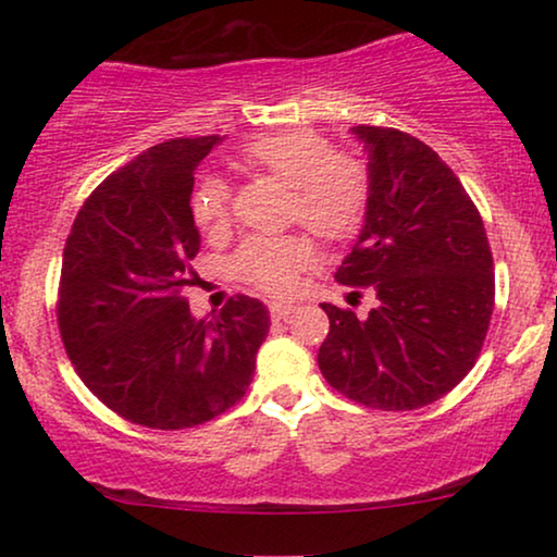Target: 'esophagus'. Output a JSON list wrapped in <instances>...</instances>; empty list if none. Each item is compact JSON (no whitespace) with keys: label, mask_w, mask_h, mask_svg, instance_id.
<instances>
[{"label":"esophagus","mask_w":557,"mask_h":557,"mask_svg":"<svg viewBox=\"0 0 557 557\" xmlns=\"http://www.w3.org/2000/svg\"><path fill=\"white\" fill-rule=\"evenodd\" d=\"M269 311H271V319L273 322H284V319H288L296 311L294 304H281V301H271L269 304Z\"/></svg>","instance_id":"1"}]
</instances>
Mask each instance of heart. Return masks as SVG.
<instances>
[{
	"label": "heart",
	"instance_id": "b5f03b06",
	"mask_svg": "<svg viewBox=\"0 0 557 557\" xmlns=\"http://www.w3.org/2000/svg\"><path fill=\"white\" fill-rule=\"evenodd\" d=\"M238 162L250 172L288 185V218L324 240H345L360 231L370 200V182L357 159L339 154L314 128H286L263 134L240 149ZM193 215L205 233H220L231 223V187L205 180L193 197ZM314 261L307 235H253L233 256V273L265 294L286 296L299 273Z\"/></svg>",
	"mask_w": 557,
	"mask_h": 557
}]
</instances>
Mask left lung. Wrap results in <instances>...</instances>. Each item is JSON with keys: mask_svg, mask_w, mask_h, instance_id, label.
<instances>
[{"mask_svg": "<svg viewBox=\"0 0 557 557\" xmlns=\"http://www.w3.org/2000/svg\"><path fill=\"white\" fill-rule=\"evenodd\" d=\"M368 151L364 225L334 273L368 317L322 304L330 334L319 370L334 391L380 410L444 398L482 352L494 309L490 240L459 177L429 144L398 128L355 126Z\"/></svg>", "mask_w": 557, "mask_h": 557, "instance_id": "left-lung-1", "label": "left lung"}]
</instances>
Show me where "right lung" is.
<instances>
[{
    "label": "right lung",
    "mask_w": 557,
    "mask_h": 557,
    "mask_svg": "<svg viewBox=\"0 0 557 557\" xmlns=\"http://www.w3.org/2000/svg\"><path fill=\"white\" fill-rule=\"evenodd\" d=\"M220 136L170 139L98 185L63 250L58 326L75 372L103 406L147 429H193L246 395L269 309L235 294L195 319L180 292L200 250L189 195Z\"/></svg>",
    "instance_id": "1"
}]
</instances>
